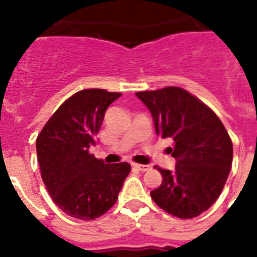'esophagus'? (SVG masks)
Wrapping results in <instances>:
<instances>
[{"instance_id":"esophagus-1","label":"esophagus","mask_w":257,"mask_h":257,"mask_svg":"<svg viewBox=\"0 0 257 257\" xmlns=\"http://www.w3.org/2000/svg\"><path fill=\"white\" fill-rule=\"evenodd\" d=\"M132 167L137 171H141V172H147L149 171V165H143V164H136V163H132Z\"/></svg>"}]
</instances>
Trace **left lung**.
I'll use <instances>...</instances> for the list:
<instances>
[{
	"mask_svg": "<svg viewBox=\"0 0 257 257\" xmlns=\"http://www.w3.org/2000/svg\"><path fill=\"white\" fill-rule=\"evenodd\" d=\"M152 114L163 139L175 141L169 148L175 169H161L163 183L151 192L165 212L192 219L215 203L232 167L233 147L220 118L191 93L177 86L137 92Z\"/></svg>",
	"mask_w": 257,
	"mask_h": 257,
	"instance_id": "obj_1",
	"label": "left lung"
}]
</instances>
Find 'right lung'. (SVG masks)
Returning <instances> with one entry per match:
<instances>
[{
  "instance_id": "add662e5",
  "label": "right lung",
  "mask_w": 257,
  "mask_h": 257,
  "mask_svg": "<svg viewBox=\"0 0 257 257\" xmlns=\"http://www.w3.org/2000/svg\"><path fill=\"white\" fill-rule=\"evenodd\" d=\"M120 96L104 89L80 90L54 112L36 141L42 181L56 205L74 219L104 215L131 172L128 163L108 165L89 153L105 110Z\"/></svg>"
}]
</instances>
